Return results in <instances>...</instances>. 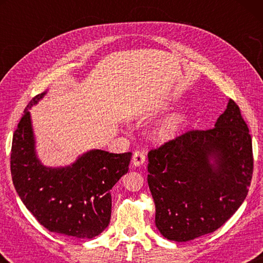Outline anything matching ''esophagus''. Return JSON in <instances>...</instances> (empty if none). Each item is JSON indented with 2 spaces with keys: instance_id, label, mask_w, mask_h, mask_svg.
I'll list each match as a JSON object with an SVG mask.
<instances>
[{
  "instance_id": "1",
  "label": "esophagus",
  "mask_w": 263,
  "mask_h": 263,
  "mask_svg": "<svg viewBox=\"0 0 263 263\" xmlns=\"http://www.w3.org/2000/svg\"><path fill=\"white\" fill-rule=\"evenodd\" d=\"M145 159H146V154L144 151H140V149L136 151V152L133 153V157H132V163L135 164L136 167H139L145 162Z\"/></svg>"
}]
</instances>
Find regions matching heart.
<instances>
[{
    "instance_id": "heart-1",
    "label": "heart",
    "mask_w": 263,
    "mask_h": 263,
    "mask_svg": "<svg viewBox=\"0 0 263 263\" xmlns=\"http://www.w3.org/2000/svg\"><path fill=\"white\" fill-rule=\"evenodd\" d=\"M183 121V116L181 114H174L172 115L171 117H168L166 121H164L161 126L157 128L155 131V138L159 141H166L175 135V132L179 130L180 125Z\"/></svg>"
}]
</instances>
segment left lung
I'll return each mask as SVG.
<instances>
[{"instance_id":"left-lung-1","label":"left lung","mask_w":263,"mask_h":263,"mask_svg":"<svg viewBox=\"0 0 263 263\" xmlns=\"http://www.w3.org/2000/svg\"><path fill=\"white\" fill-rule=\"evenodd\" d=\"M147 168L164 238L182 242L215 232L241 205L253 175L252 138L238 104L230 100L215 127L151 149Z\"/></svg>"}]
</instances>
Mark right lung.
<instances>
[{"label":"right lung","mask_w":263,"mask_h":263,"mask_svg":"<svg viewBox=\"0 0 263 263\" xmlns=\"http://www.w3.org/2000/svg\"><path fill=\"white\" fill-rule=\"evenodd\" d=\"M46 92L34 96L12 137L10 169L26 209L51 232L91 239L108 228L110 190L128 171L131 152L92 149L67 167H45L34 149L29 109Z\"/></svg>","instance_id":"add662e5"}]
</instances>
